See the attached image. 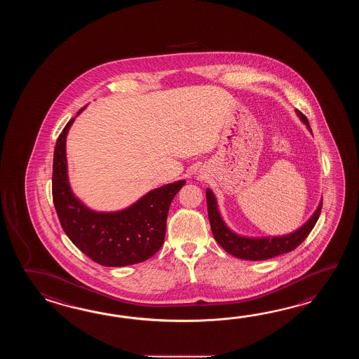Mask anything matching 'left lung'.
Instances as JSON below:
<instances>
[{
    "label": "left lung",
    "instance_id": "8db88e82",
    "mask_svg": "<svg viewBox=\"0 0 359 359\" xmlns=\"http://www.w3.org/2000/svg\"><path fill=\"white\" fill-rule=\"evenodd\" d=\"M297 113L299 118L306 124L308 130H311V126L308 123L306 116L299 110H297ZM206 204H208L209 222H210V227H212L215 241L231 255L246 260L271 259L277 255L297 249L316 226L322 209V201H320V206L317 208L316 213L311 217V219L306 222L302 229L292 232L290 235L266 237V238H249V237L238 236L224 224V222L221 218V214L217 209V201L214 198L213 192L209 189L206 190Z\"/></svg>",
    "mask_w": 359,
    "mask_h": 359
}]
</instances>
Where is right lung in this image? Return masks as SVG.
<instances>
[{
  "label": "right lung",
  "instance_id": "obj_1",
  "mask_svg": "<svg viewBox=\"0 0 359 359\" xmlns=\"http://www.w3.org/2000/svg\"><path fill=\"white\" fill-rule=\"evenodd\" d=\"M73 122L74 118L57 137L53 164V200L64 232L81 252L105 267H123L151 258L164 243L169 205L186 181L150 191L121 212H92L69 186L65 138Z\"/></svg>",
  "mask_w": 359,
  "mask_h": 359
}]
</instances>
